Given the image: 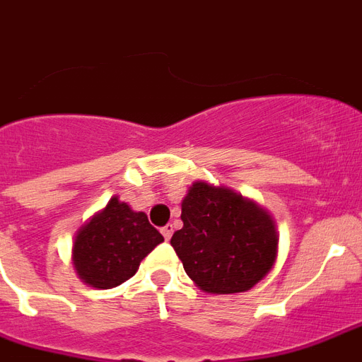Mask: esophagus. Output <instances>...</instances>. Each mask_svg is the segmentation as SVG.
<instances>
[{"label": "esophagus", "instance_id": "esophagus-1", "mask_svg": "<svg viewBox=\"0 0 362 362\" xmlns=\"http://www.w3.org/2000/svg\"><path fill=\"white\" fill-rule=\"evenodd\" d=\"M162 233H163V238H165V241H169V239L173 238V224H167V226H163Z\"/></svg>", "mask_w": 362, "mask_h": 362}]
</instances>
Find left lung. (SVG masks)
Listing matches in <instances>:
<instances>
[{"mask_svg":"<svg viewBox=\"0 0 362 362\" xmlns=\"http://www.w3.org/2000/svg\"><path fill=\"white\" fill-rule=\"evenodd\" d=\"M182 230L171 245L186 274L208 294L245 293L278 257V228L269 209L226 186L193 182L182 200Z\"/></svg>","mask_w":362,"mask_h":362,"instance_id":"1","label":"left lung"}]
</instances>
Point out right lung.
<instances>
[{
    "label": "right lung",
    "instance_id": "right-lung-1",
    "mask_svg": "<svg viewBox=\"0 0 362 362\" xmlns=\"http://www.w3.org/2000/svg\"><path fill=\"white\" fill-rule=\"evenodd\" d=\"M163 241L144 211H134L119 197L78 228L71 247V263L83 284L112 289L138 272L139 263Z\"/></svg>",
    "mask_w": 362,
    "mask_h": 362
}]
</instances>
